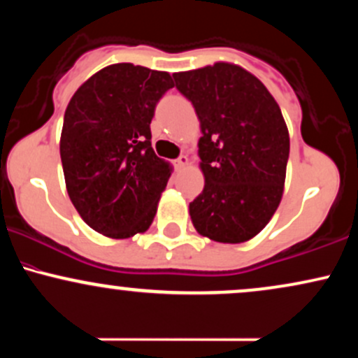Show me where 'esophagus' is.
Instances as JSON below:
<instances>
[{
    "label": "esophagus",
    "instance_id": "esophagus-1",
    "mask_svg": "<svg viewBox=\"0 0 358 358\" xmlns=\"http://www.w3.org/2000/svg\"><path fill=\"white\" fill-rule=\"evenodd\" d=\"M188 163H190V159H188V156H180L178 159H176V168H178V170H183V168H187L188 166Z\"/></svg>",
    "mask_w": 358,
    "mask_h": 358
}]
</instances>
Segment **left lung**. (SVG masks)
Wrapping results in <instances>:
<instances>
[{
    "mask_svg": "<svg viewBox=\"0 0 358 358\" xmlns=\"http://www.w3.org/2000/svg\"><path fill=\"white\" fill-rule=\"evenodd\" d=\"M200 121L203 192L190 203L200 236L241 244L268 225L282 199L289 133L276 99L249 71L215 62L173 73Z\"/></svg>",
    "mask_w": 358,
    "mask_h": 358,
    "instance_id": "8db88e82",
    "label": "left lung"
}]
</instances>
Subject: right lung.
<instances>
[{"instance_id":"1","label":"right lung","mask_w":358,"mask_h":358,"mask_svg":"<svg viewBox=\"0 0 358 358\" xmlns=\"http://www.w3.org/2000/svg\"><path fill=\"white\" fill-rule=\"evenodd\" d=\"M168 72L113 64L90 76L69 102L60 134L65 187L82 220L110 239L150 229L173 166L151 148L155 106Z\"/></svg>"}]
</instances>
